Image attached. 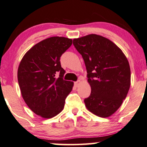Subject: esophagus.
I'll return each mask as SVG.
<instances>
[{
    "label": "esophagus",
    "mask_w": 147,
    "mask_h": 147,
    "mask_svg": "<svg viewBox=\"0 0 147 147\" xmlns=\"http://www.w3.org/2000/svg\"><path fill=\"white\" fill-rule=\"evenodd\" d=\"M80 83V80H78V81H76V82H74V85H75L76 86H78Z\"/></svg>",
    "instance_id": "obj_1"
}]
</instances>
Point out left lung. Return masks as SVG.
<instances>
[{
	"label": "left lung",
	"instance_id": "8db88e82",
	"mask_svg": "<svg viewBox=\"0 0 147 147\" xmlns=\"http://www.w3.org/2000/svg\"><path fill=\"white\" fill-rule=\"evenodd\" d=\"M73 43L84 60L91 87L85 106L98 117H110L129 91L131 71L127 59L112 41L95 34L74 39Z\"/></svg>",
	"mask_w": 147,
	"mask_h": 147
}]
</instances>
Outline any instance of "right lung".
Returning a JSON list of instances; mask_svg holds the SVG:
<instances>
[{
    "instance_id": "obj_1",
    "label": "right lung",
    "mask_w": 147,
    "mask_h": 147,
    "mask_svg": "<svg viewBox=\"0 0 147 147\" xmlns=\"http://www.w3.org/2000/svg\"><path fill=\"white\" fill-rule=\"evenodd\" d=\"M71 44L72 39L66 37L48 38L30 48L20 63L18 80L24 100L32 112L45 119L62 111L73 88V82L63 80L65 71L60 62Z\"/></svg>"
}]
</instances>
